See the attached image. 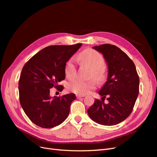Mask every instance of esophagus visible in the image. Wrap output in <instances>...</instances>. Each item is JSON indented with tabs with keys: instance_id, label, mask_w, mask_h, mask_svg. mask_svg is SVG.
Instances as JSON below:
<instances>
[{
	"instance_id": "obj_1",
	"label": "esophagus",
	"mask_w": 157,
	"mask_h": 157,
	"mask_svg": "<svg viewBox=\"0 0 157 157\" xmlns=\"http://www.w3.org/2000/svg\"><path fill=\"white\" fill-rule=\"evenodd\" d=\"M85 95H76V97H77L78 98H82V97H84Z\"/></svg>"
}]
</instances>
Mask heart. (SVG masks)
Segmentation results:
<instances>
[{
  "label": "heart",
  "mask_w": 157,
  "mask_h": 157,
  "mask_svg": "<svg viewBox=\"0 0 157 157\" xmlns=\"http://www.w3.org/2000/svg\"><path fill=\"white\" fill-rule=\"evenodd\" d=\"M79 59L82 63L88 66L93 70L91 77L98 80H101L105 75V59L98 52L91 48H87L83 51L79 55ZM65 74L68 79H71L76 74L75 60L71 57L67 61L65 65ZM97 87L96 82L94 79L84 81L79 78H74L67 84V88L79 95H86Z\"/></svg>",
  "instance_id": "b5f03b06"
}]
</instances>
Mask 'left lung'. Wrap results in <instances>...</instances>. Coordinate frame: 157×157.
I'll return each mask as SVG.
<instances>
[{
	"label": "left lung",
	"mask_w": 157,
	"mask_h": 157,
	"mask_svg": "<svg viewBox=\"0 0 157 157\" xmlns=\"http://www.w3.org/2000/svg\"><path fill=\"white\" fill-rule=\"evenodd\" d=\"M101 52L108 64V78L98 94L102 101L95 99L87 113L95 122L113 126L130 115L139 94L140 78L136 66L126 53L113 44L93 47ZM109 101L105 104L103 99Z\"/></svg>",
	"instance_id": "8db88e82"
}]
</instances>
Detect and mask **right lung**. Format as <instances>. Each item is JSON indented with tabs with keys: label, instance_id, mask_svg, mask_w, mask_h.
I'll return each instance as SVG.
<instances>
[{
	"label": "right lung",
	"instance_id": "right-lung-1",
	"mask_svg": "<svg viewBox=\"0 0 157 157\" xmlns=\"http://www.w3.org/2000/svg\"><path fill=\"white\" fill-rule=\"evenodd\" d=\"M82 46L51 45L31 58L22 68L18 83L20 102L29 120L37 126L51 128L67 118L74 93L60 97L50 96V89L62 91L59 83L65 79V65Z\"/></svg>",
	"mask_w": 157,
	"mask_h": 157
}]
</instances>
